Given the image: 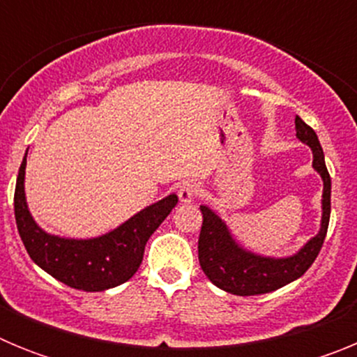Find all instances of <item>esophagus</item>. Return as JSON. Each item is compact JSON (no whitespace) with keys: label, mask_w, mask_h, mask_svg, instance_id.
Instances as JSON below:
<instances>
[{"label":"esophagus","mask_w":357,"mask_h":357,"mask_svg":"<svg viewBox=\"0 0 357 357\" xmlns=\"http://www.w3.org/2000/svg\"><path fill=\"white\" fill-rule=\"evenodd\" d=\"M200 195V185L193 181H188L178 188V198H181L182 204H189V202H193L195 198Z\"/></svg>","instance_id":"obj_1"}]
</instances>
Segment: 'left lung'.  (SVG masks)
<instances>
[{
	"label": "left lung",
	"instance_id": "left-lung-1",
	"mask_svg": "<svg viewBox=\"0 0 357 357\" xmlns=\"http://www.w3.org/2000/svg\"><path fill=\"white\" fill-rule=\"evenodd\" d=\"M296 137L313 150V168L324 178V200H321V229L313 239H309L291 257L270 259L252 252L243 250L230 236L225 223L207 206H200L204 214L200 238H198V261L209 280L223 291L232 295L250 296L275 291L304 275L320 254L327 234L331 218V176L327 172L324 150L317 134L298 116L295 118Z\"/></svg>",
	"mask_w": 357,
	"mask_h": 357
}]
</instances>
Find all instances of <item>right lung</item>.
Returning <instances> with one entry per match:
<instances>
[{"label": "right lung", "instance_id": "obj_1", "mask_svg": "<svg viewBox=\"0 0 357 357\" xmlns=\"http://www.w3.org/2000/svg\"><path fill=\"white\" fill-rule=\"evenodd\" d=\"M24 155L14 193V213L19 236L28 255L44 272L69 288L103 291L127 282L143 261L150 236L159 229L173 207L176 195L146 207L116 230L94 239H64L46 234L30 216L24 200Z\"/></svg>", "mask_w": 357, "mask_h": 357}]
</instances>
